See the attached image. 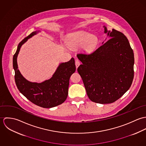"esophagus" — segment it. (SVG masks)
<instances>
[{
  "instance_id": "1",
  "label": "esophagus",
  "mask_w": 146,
  "mask_h": 146,
  "mask_svg": "<svg viewBox=\"0 0 146 146\" xmlns=\"http://www.w3.org/2000/svg\"><path fill=\"white\" fill-rule=\"evenodd\" d=\"M80 64V62L78 60H75V65H76V68L79 66V65Z\"/></svg>"
}]
</instances>
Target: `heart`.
<instances>
[{"label": "heart", "instance_id": "1", "mask_svg": "<svg viewBox=\"0 0 146 146\" xmlns=\"http://www.w3.org/2000/svg\"><path fill=\"white\" fill-rule=\"evenodd\" d=\"M99 39L94 34L79 31L71 34L67 38V44L71 47H79L82 45V49L85 52H91L97 46Z\"/></svg>", "mask_w": 146, "mask_h": 146}]
</instances>
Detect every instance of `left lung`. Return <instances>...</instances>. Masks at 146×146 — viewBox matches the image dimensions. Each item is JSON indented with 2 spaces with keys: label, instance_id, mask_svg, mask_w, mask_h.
<instances>
[{
  "label": "left lung",
  "instance_id": "left-lung-1",
  "mask_svg": "<svg viewBox=\"0 0 146 146\" xmlns=\"http://www.w3.org/2000/svg\"><path fill=\"white\" fill-rule=\"evenodd\" d=\"M104 27L110 39L90 54H77L83 63L78 71L87 95L92 102L101 104L119 100L134 78V53L127 38L117 30L108 31Z\"/></svg>",
  "mask_w": 146,
  "mask_h": 146
}]
</instances>
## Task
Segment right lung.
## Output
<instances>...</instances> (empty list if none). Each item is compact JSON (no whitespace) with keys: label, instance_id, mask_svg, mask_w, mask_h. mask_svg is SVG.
<instances>
[{"label":"right lung","instance_id":"right-lung-1","mask_svg":"<svg viewBox=\"0 0 146 146\" xmlns=\"http://www.w3.org/2000/svg\"><path fill=\"white\" fill-rule=\"evenodd\" d=\"M35 34L36 32H33L23 39L13 56L15 83L19 91L32 103L43 108H52L62 104L67 97L70 78L76 70L75 60L72 58L69 61L60 64L49 80L41 83L27 81L18 69L17 57L22 45Z\"/></svg>","mask_w":146,"mask_h":146}]
</instances>
